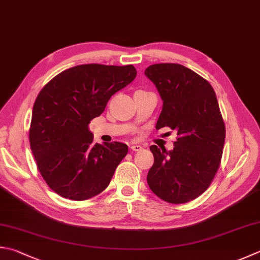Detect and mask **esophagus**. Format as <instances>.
Segmentation results:
<instances>
[{"label": "esophagus", "mask_w": 260, "mask_h": 260, "mask_svg": "<svg viewBox=\"0 0 260 260\" xmlns=\"http://www.w3.org/2000/svg\"><path fill=\"white\" fill-rule=\"evenodd\" d=\"M130 149L134 150V151H139V150L143 149V147H141L140 145H131Z\"/></svg>", "instance_id": "1"}]
</instances>
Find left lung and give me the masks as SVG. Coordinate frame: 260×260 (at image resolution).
<instances>
[{"mask_svg": "<svg viewBox=\"0 0 260 260\" xmlns=\"http://www.w3.org/2000/svg\"><path fill=\"white\" fill-rule=\"evenodd\" d=\"M163 101L156 129L178 132L173 150L150 146L154 155L147 182L170 204H184L208 189L221 164L225 124L216 94L198 73L178 63H158L145 70Z\"/></svg>", "mask_w": 260, "mask_h": 260, "instance_id": "8db88e82", "label": "left lung"}]
</instances>
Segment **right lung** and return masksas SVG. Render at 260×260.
<instances>
[{"instance_id":"add662e5","label":"right lung","mask_w":260,"mask_h":260,"mask_svg":"<svg viewBox=\"0 0 260 260\" xmlns=\"http://www.w3.org/2000/svg\"><path fill=\"white\" fill-rule=\"evenodd\" d=\"M137 76L134 66L90 63L62 71L39 91L29 143L39 173L63 198L87 200L104 191L128 154L122 143L95 144L88 125Z\"/></svg>"}]
</instances>
